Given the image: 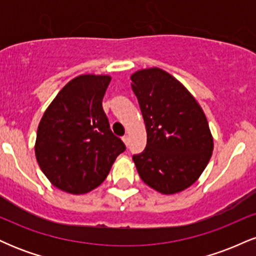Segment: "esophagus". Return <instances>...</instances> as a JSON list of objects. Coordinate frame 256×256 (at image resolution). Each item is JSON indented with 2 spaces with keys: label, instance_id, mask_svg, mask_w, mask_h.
Masks as SVG:
<instances>
[{
  "label": "esophagus",
  "instance_id": "34e87169",
  "mask_svg": "<svg viewBox=\"0 0 256 256\" xmlns=\"http://www.w3.org/2000/svg\"><path fill=\"white\" fill-rule=\"evenodd\" d=\"M122 140H124V143H125L126 146H128V134L122 137Z\"/></svg>",
  "mask_w": 256,
  "mask_h": 256
}]
</instances>
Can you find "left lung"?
<instances>
[{
	"mask_svg": "<svg viewBox=\"0 0 256 256\" xmlns=\"http://www.w3.org/2000/svg\"><path fill=\"white\" fill-rule=\"evenodd\" d=\"M146 130V146L132 156L142 180L171 195L198 180L212 156L207 118L180 82L164 70H140L131 76Z\"/></svg>",
	"mask_w": 256,
	"mask_h": 256,
	"instance_id": "1",
	"label": "left lung"
}]
</instances>
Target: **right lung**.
Returning a JSON list of instances; mask_svg holds the SVG:
<instances>
[{
    "mask_svg": "<svg viewBox=\"0 0 256 256\" xmlns=\"http://www.w3.org/2000/svg\"><path fill=\"white\" fill-rule=\"evenodd\" d=\"M110 82V76L76 77L40 119L34 146L37 162L60 190L79 195L98 188L126 149L112 132L102 108Z\"/></svg>",
    "mask_w": 256,
    "mask_h": 256,
    "instance_id": "right-lung-1",
    "label": "right lung"
}]
</instances>
